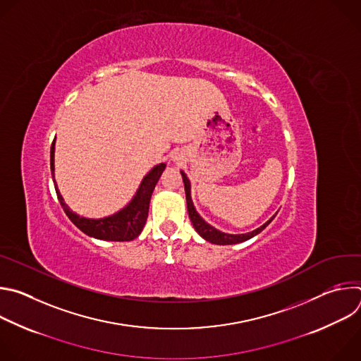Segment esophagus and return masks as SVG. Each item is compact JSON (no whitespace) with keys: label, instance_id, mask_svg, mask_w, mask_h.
Masks as SVG:
<instances>
[{"label":"esophagus","instance_id":"34e87169","mask_svg":"<svg viewBox=\"0 0 361 361\" xmlns=\"http://www.w3.org/2000/svg\"><path fill=\"white\" fill-rule=\"evenodd\" d=\"M176 160H178V159H177V157H174V161H176Z\"/></svg>","mask_w":361,"mask_h":361}]
</instances>
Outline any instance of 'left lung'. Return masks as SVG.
Wrapping results in <instances>:
<instances>
[{"label":"left lung","mask_w":361,"mask_h":361,"mask_svg":"<svg viewBox=\"0 0 361 361\" xmlns=\"http://www.w3.org/2000/svg\"><path fill=\"white\" fill-rule=\"evenodd\" d=\"M181 177L184 181V190H185V200H187V210H188V217L192 223V227L195 228V231L205 240V241H210L213 244H219V245H227V244H237V243H243L245 240H250L251 237L257 235L259 233H262L270 223L271 220L276 217V214L266 221L263 226H260L259 228H255L250 233H244V234H228V233H223L217 228H214L212 224H209L205 221L195 210L192 200H191V183L187 178V174L184 171H181Z\"/></svg>","instance_id":"1"}]
</instances>
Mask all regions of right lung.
Masks as SVG:
<instances>
[{
    "label": "right lung",
    "instance_id": "add662e5",
    "mask_svg": "<svg viewBox=\"0 0 361 361\" xmlns=\"http://www.w3.org/2000/svg\"><path fill=\"white\" fill-rule=\"evenodd\" d=\"M54 152H56V138L53 144H51V151H49L51 177H53L56 192L64 213L77 228H80L84 234L92 238L104 240V241H131L141 234L148 217V207H149V200H151L152 191L156 188V184L159 183L166 169V163H160L156 167H152L144 176L142 181L138 185V190L135 191L134 197L126 207H123L117 213L107 217L87 219V217L78 216L68 207L64 201V197L59 190L56 176H54V170H56Z\"/></svg>",
    "mask_w": 361,
    "mask_h": 361
}]
</instances>
